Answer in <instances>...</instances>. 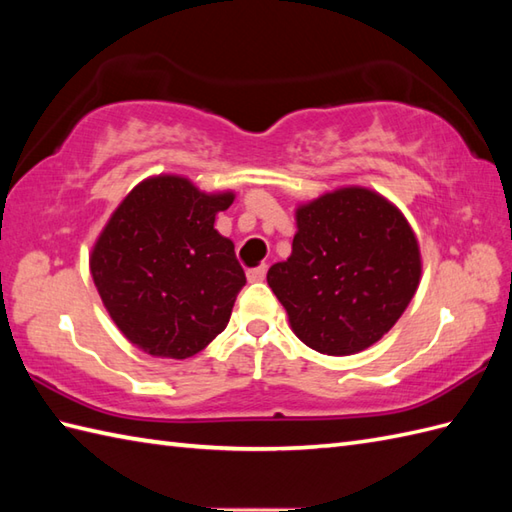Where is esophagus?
I'll list each match as a JSON object with an SVG mask.
<instances>
[{"label":"esophagus","instance_id":"1","mask_svg":"<svg viewBox=\"0 0 512 512\" xmlns=\"http://www.w3.org/2000/svg\"><path fill=\"white\" fill-rule=\"evenodd\" d=\"M266 270H268V266H266V264L257 266V268H250L248 273H246V277H248L250 284H255V281H264V279H266Z\"/></svg>","mask_w":512,"mask_h":512}]
</instances>
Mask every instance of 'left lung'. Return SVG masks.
<instances>
[{
	"label": "left lung",
	"mask_w": 512,
	"mask_h": 512,
	"mask_svg": "<svg viewBox=\"0 0 512 512\" xmlns=\"http://www.w3.org/2000/svg\"><path fill=\"white\" fill-rule=\"evenodd\" d=\"M297 233L268 286L312 350L358 354L407 310L422 277L418 237L398 206L369 187H339L297 204Z\"/></svg>",
	"instance_id": "left-lung-1"
}]
</instances>
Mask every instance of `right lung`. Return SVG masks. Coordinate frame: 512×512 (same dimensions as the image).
I'll return each instance as SVG.
<instances>
[{
    "label": "right lung",
    "instance_id": "right-lung-1",
    "mask_svg": "<svg viewBox=\"0 0 512 512\" xmlns=\"http://www.w3.org/2000/svg\"><path fill=\"white\" fill-rule=\"evenodd\" d=\"M235 191L206 193L178 173L149 176L116 206L90 253L103 306L149 356L189 358L220 334L246 275L215 228Z\"/></svg>",
    "mask_w": 512,
    "mask_h": 512
}]
</instances>
